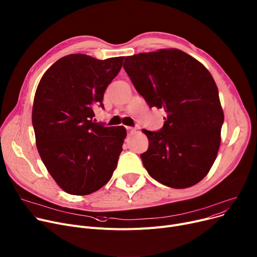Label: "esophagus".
I'll list each match as a JSON object with an SVG mask.
<instances>
[{
    "instance_id": "esophagus-1",
    "label": "esophagus",
    "mask_w": 257,
    "mask_h": 257,
    "mask_svg": "<svg viewBox=\"0 0 257 257\" xmlns=\"http://www.w3.org/2000/svg\"><path fill=\"white\" fill-rule=\"evenodd\" d=\"M125 128H126V131H127L128 134H133V133L136 132V128H134V127H132V126H126Z\"/></svg>"
}]
</instances>
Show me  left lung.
<instances>
[{
  "label": "left lung",
  "instance_id": "1",
  "mask_svg": "<svg viewBox=\"0 0 257 257\" xmlns=\"http://www.w3.org/2000/svg\"><path fill=\"white\" fill-rule=\"evenodd\" d=\"M123 67L149 107L166 112L161 131H142L149 146L140 157L148 174L174 189L198 184L217 158L224 121L212 74L177 49L128 56Z\"/></svg>",
  "mask_w": 257,
  "mask_h": 257
}]
</instances>
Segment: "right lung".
<instances>
[{
    "label": "right lung",
    "instance_id": "1",
    "mask_svg": "<svg viewBox=\"0 0 257 257\" xmlns=\"http://www.w3.org/2000/svg\"><path fill=\"white\" fill-rule=\"evenodd\" d=\"M124 57L98 60L67 55L44 72L37 86L32 123L39 156L57 185L71 195H89L111 179L126 131L93 120L104 90Z\"/></svg>",
    "mask_w": 257,
    "mask_h": 257
}]
</instances>
